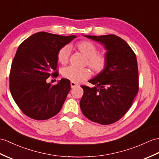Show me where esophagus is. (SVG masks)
I'll return each mask as SVG.
<instances>
[{
    "instance_id": "obj_1",
    "label": "esophagus",
    "mask_w": 159,
    "mask_h": 159,
    "mask_svg": "<svg viewBox=\"0 0 159 159\" xmlns=\"http://www.w3.org/2000/svg\"><path fill=\"white\" fill-rule=\"evenodd\" d=\"M70 86H71V88H75V87L78 86V84H77L75 83H74V82H71V83H70Z\"/></svg>"
}]
</instances>
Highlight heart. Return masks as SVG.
Wrapping results in <instances>:
<instances>
[{"label": "heart", "instance_id": "b5f03b06", "mask_svg": "<svg viewBox=\"0 0 159 159\" xmlns=\"http://www.w3.org/2000/svg\"><path fill=\"white\" fill-rule=\"evenodd\" d=\"M76 49L86 57L84 64L95 73L101 72L104 69L106 60L103 53H98V47L91 41L83 40L75 45ZM68 47H64L57 53V61L60 64L65 65L68 63L70 56ZM62 75L65 79L72 82L80 83L87 80L91 76V72L88 68H76L73 66H67L62 70Z\"/></svg>", "mask_w": 159, "mask_h": 159}]
</instances>
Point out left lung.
I'll list each match as a JSON object with an SVG mask.
<instances>
[{"mask_svg":"<svg viewBox=\"0 0 159 159\" xmlns=\"http://www.w3.org/2000/svg\"><path fill=\"white\" fill-rule=\"evenodd\" d=\"M99 42L106 51L104 69L89 83L82 85L80 102L82 112L90 120L110 125L123 117L138 92V68L136 55L123 39L114 34L84 35Z\"/></svg>","mask_w":159,"mask_h":159,"instance_id":"obj_1","label":"left lung"}]
</instances>
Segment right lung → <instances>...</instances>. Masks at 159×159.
Returning <instances> with one entry per match:
<instances>
[{"label":"right lung","instance_id":"right-lung-1","mask_svg":"<svg viewBox=\"0 0 159 159\" xmlns=\"http://www.w3.org/2000/svg\"><path fill=\"white\" fill-rule=\"evenodd\" d=\"M75 38L40 32L18 47L11 68L9 87L14 101L26 116L46 120L60 111L70 82L61 79L51 85L47 79L58 76V51Z\"/></svg>","mask_w":159,"mask_h":159}]
</instances>
